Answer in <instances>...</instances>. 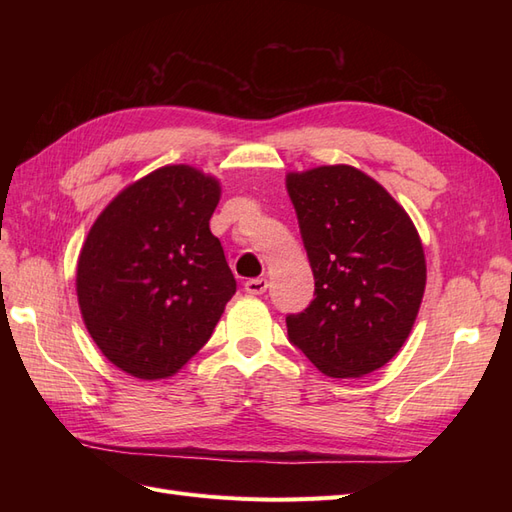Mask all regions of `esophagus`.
<instances>
[{
    "label": "esophagus",
    "mask_w": 512,
    "mask_h": 512,
    "mask_svg": "<svg viewBox=\"0 0 512 512\" xmlns=\"http://www.w3.org/2000/svg\"><path fill=\"white\" fill-rule=\"evenodd\" d=\"M267 288H269V282L265 280V277H256V280L245 282V292H250V294H262V292H267Z\"/></svg>",
    "instance_id": "obj_1"
}]
</instances>
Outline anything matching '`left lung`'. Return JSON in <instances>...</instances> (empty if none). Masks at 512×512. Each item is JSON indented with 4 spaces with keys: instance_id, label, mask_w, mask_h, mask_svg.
I'll use <instances>...</instances> for the list:
<instances>
[{
    "instance_id": "obj_1",
    "label": "left lung",
    "mask_w": 512,
    "mask_h": 512,
    "mask_svg": "<svg viewBox=\"0 0 512 512\" xmlns=\"http://www.w3.org/2000/svg\"><path fill=\"white\" fill-rule=\"evenodd\" d=\"M314 271V301L286 316L288 339L329 378L389 363L423 301L421 237L397 200L363 170L335 164L286 175Z\"/></svg>"
}]
</instances>
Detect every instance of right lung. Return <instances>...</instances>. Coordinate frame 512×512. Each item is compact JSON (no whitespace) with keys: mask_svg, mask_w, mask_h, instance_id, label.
Masks as SVG:
<instances>
[{"mask_svg":"<svg viewBox=\"0 0 512 512\" xmlns=\"http://www.w3.org/2000/svg\"><path fill=\"white\" fill-rule=\"evenodd\" d=\"M220 181L170 164L121 190L98 215L76 267L85 327L108 361L141 380L177 374L237 290L209 220Z\"/></svg>","mask_w":512,"mask_h":512,"instance_id":"right-lung-1","label":"right lung"}]
</instances>
